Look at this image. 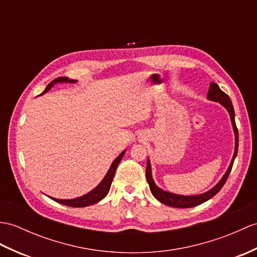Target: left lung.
<instances>
[{"label": "left lung", "instance_id": "obj_1", "mask_svg": "<svg viewBox=\"0 0 257 257\" xmlns=\"http://www.w3.org/2000/svg\"><path fill=\"white\" fill-rule=\"evenodd\" d=\"M207 98L209 100L218 101V103L221 104L229 112L231 122H232V127H233L234 136H235V147H234L233 157H232L231 163L229 165L228 170H226V172L224 173V175L222 176L221 180L219 181V183L216 185V186L212 187L210 190H208V192H206L204 194L194 195V196H184V195L173 194V193L166 192V190H163V189H161L160 187H158L156 183H154V181H153L151 163H150V160L148 159L147 169H146V177H147V181L149 183V186H150V190H151L152 195L156 197V198L160 202H162V204H164L166 206L175 207V208H192V207H196L198 205H201L202 202L209 200L210 198H212L214 195L218 194L220 192V189L223 187V185L225 184L226 180H228L229 174H230V172L232 170V166H233V162H234V160L236 158L237 147H238V134H237V128H236L235 119H234L233 105H232V101H231V99H230L228 95H226L224 92H222L221 89H220V87L216 84V83H213V82L210 83V87H209V91H208Z\"/></svg>", "mask_w": 257, "mask_h": 257}]
</instances>
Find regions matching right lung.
Listing matches in <instances>:
<instances>
[{"label": "right lung", "instance_id": "add662e5", "mask_svg": "<svg viewBox=\"0 0 257 257\" xmlns=\"http://www.w3.org/2000/svg\"><path fill=\"white\" fill-rule=\"evenodd\" d=\"M63 82H65V83H68V82L69 83H75L76 81L75 80H70V79H68V77H65V76L58 77V79H56L55 81H52L51 83H49V84H48V86L46 87L45 91L41 93L40 95H43V94H45V93H47L48 91H49V89L53 86V84H57V83H63ZM124 152H126V150L122 151L115 159L114 162L111 163L108 172H107V174L103 178V181H101L97 185V186L95 187L93 190H91V192H89V193L83 195L81 197H77V198H74V199H57V198H52V197H50V198L52 200L59 202V204H62V205H65V206H70V207H75V208L86 207V206H91L93 204H96V202H98L103 198H105L106 195L108 194L109 188H110V185H111V182H112V178H114V175H115L116 169H117L119 162H120V161H121Z\"/></svg>", "mask_w": 257, "mask_h": 257}]
</instances>
